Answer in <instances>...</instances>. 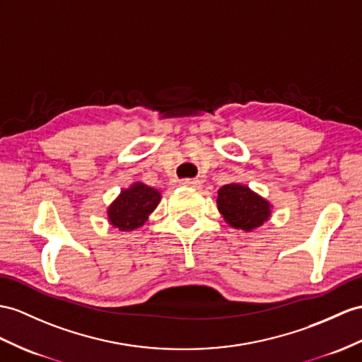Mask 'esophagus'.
Instances as JSON below:
<instances>
[{
  "instance_id": "esophagus-1",
  "label": "esophagus",
  "mask_w": 362,
  "mask_h": 362,
  "mask_svg": "<svg viewBox=\"0 0 362 362\" xmlns=\"http://www.w3.org/2000/svg\"><path fill=\"white\" fill-rule=\"evenodd\" d=\"M181 186H186V187H193V189H199L201 187V181L197 178H184L180 181Z\"/></svg>"
}]
</instances>
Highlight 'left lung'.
<instances>
[{"instance_id": "1", "label": "left lung", "mask_w": 362, "mask_h": 362, "mask_svg": "<svg viewBox=\"0 0 362 362\" xmlns=\"http://www.w3.org/2000/svg\"><path fill=\"white\" fill-rule=\"evenodd\" d=\"M218 210L235 228L249 232L270 216V204L241 184H226L218 190Z\"/></svg>"}]
</instances>
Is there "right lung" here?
Segmentation results:
<instances>
[{
	"instance_id": "1",
	"label": "right lung",
	"mask_w": 362,
	"mask_h": 362,
	"mask_svg": "<svg viewBox=\"0 0 362 362\" xmlns=\"http://www.w3.org/2000/svg\"><path fill=\"white\" fill-rule=\"evenodd\" d=\"M160 199V192L135 182L130 189L122 190L118 199L109 207L110 223L119 230H134L146 223Z\"/></svg>"
}]
</instances>
